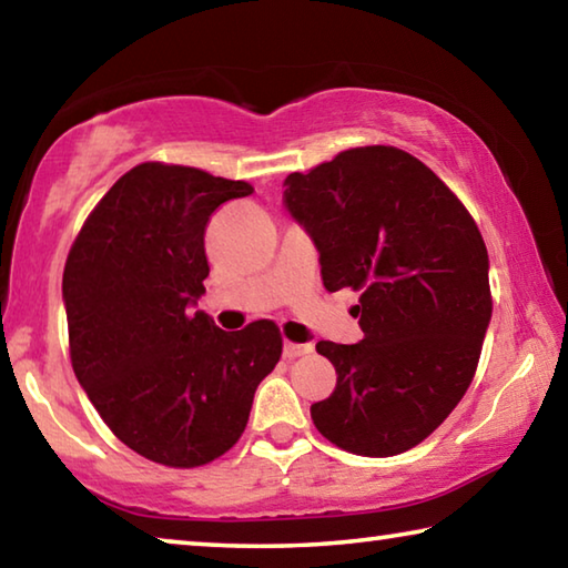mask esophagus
I'll return each instance as SVG.
<instances>
[{"instance_id":"esophagus-1","label":"esophagus","mask_w":568,"mask_h":568,"mask_svg":"<svg viewBox=\"0 0 568 568\" xmlns=\"http://www.w3.org/2000/svg\"><path fill=\"white\" fill-rule=\"evenodd\" d=\"M313 351V345L311 343H283V358L285 361H295V358H301V355H307Z\"/></svg>"}]
</instances>
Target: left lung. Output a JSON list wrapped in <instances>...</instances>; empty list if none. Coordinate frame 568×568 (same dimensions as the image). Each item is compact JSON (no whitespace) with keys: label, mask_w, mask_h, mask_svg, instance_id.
Instances as JSON below:
<instances>
[{"label":"left lung","mask_w":568,"mask_h":568,"mask_svg":"<svg viewBox=\"0 0 568 568\" xmlns=\"http://www.w3.org/2000/svg\"><path fill=\"white\" fill-rule=\"evenodd\" d=\"M283 205L318 250L325 291H361L363 341L315 348L338 373L315 428L351 454L396 456L448 418L491 323L474 217L420 160L373 145L291 172Z\"/></svg>","instance_id":"8db88e82"}]
</instances>
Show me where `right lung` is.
<instances>
[{"instance_id": "obj_1", "label": "right lung", "mask_w": 568, "mask_h": 568, "mask_svg": "<svg viewBox=\"0 0 568 568\" xmlns=\"http://www.w3.org/2000/svg\"><path fill=\"white\" fill-rule=\"evenodd\" d=\"M250 192L243 180L145 162L114 182L67 257L74 376L112 434L155 464L192 468L233 448L281 361L271 321L225 333L192 311L210 273L207 220Z\"/></svg>"}]
</instances>
